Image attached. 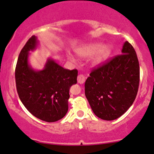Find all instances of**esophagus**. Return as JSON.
Returning <instances> with one entry per match:
<instances>
[{"label": "esophagus", "instance_id": "esophagus-1", "mask_svg": "<svg viewBox=\"0 0 154 154\" xmlns=\"http://www.w3.org/2000/svg\"><path fill=\"white\" fill-rule=\"evenodd\" d=\"M77 80L78 83H79V84H84V83L85 82V76H84V75H82V74H80V75H78Z\"/></svg>", "mask_w": 154, "mask_h": 154}]
</instances>
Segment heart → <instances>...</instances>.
<instances>
[{"instance_id": "1", "label": "heart", "mask_w": 154, "mask_h": 154, "mask_svg": "<svg viewBox=\"0 0 154 154\" xmlns=\"http://www.w3.org/2000/svg\"><path fill=\"white\" fill-rule=\"evenodd\" d=\"M75 52L82 57H88L93 55L91 59V65L98 66L108 60L112 52V48L108 44L91 43L77 49Z\"/></svg>"}]
</instances>
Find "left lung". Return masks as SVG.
I'll return each instance as SVG.
<instances>
[{"instance_id": "obj_1", "label": "left lung", "mask_w": 154, "mask_h": 154, "mask_svg": "<svg viewBox=\"0 0 154 154\" xmlns=\"http://www.w3.org/2000/svg\"><path fill=\"white\" fill-rule=\"evenodd\" d=\"M122 54L93 69L85 82L86 99L94 114L103 120H115L123 115L137 94L139 62L128 41Z\"/></svg>"}]
</instances>
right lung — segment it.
<instances>
[{
    "mask_svg": "<svg viewBox=\"0 0 154 154\" xmlns=\"http://www.w3.org/2000/svg\"><path fill=\"white\" fill-rule=\"evenodd\" d=\"M37 37L32 35L19 55L15 80L17 90L27 110L46 122L63 119L68 110L69 91L77 83L78 70H70L49 58L44 68L35 70L29 65V51L37 48Z\"/></svg>",
    "mask_w": 154,
    "mask_h": 154,
    "instance_id": "obj_1",
    "label": "right lung"
}]
</instances>
